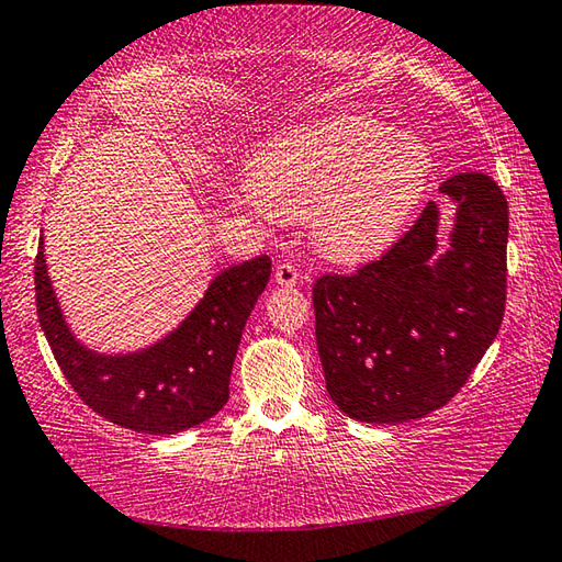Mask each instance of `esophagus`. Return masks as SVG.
Segmentation results:
<instances>
[{
    "instance_id": "1",
    "label": "esophagus",
    "mask_w": 562,
    "mask_h": 562,
    "mask_svg": "<svg viewBox=\"0 0 562 562\" xmlns=\"http://www.w3.org/2000/svg\"><path fill=\"white\" fill-rule=\"evenodd\" d=\"M297 280H300V272L292 262H280L278 268H274V282L282 284V288H294Z\"/></svg>"
}]
</instances>
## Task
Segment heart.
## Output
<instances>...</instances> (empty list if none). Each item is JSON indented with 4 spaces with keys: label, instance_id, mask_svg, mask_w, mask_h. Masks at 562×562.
Here are the masks:
<instances>
[{
    "label": "heart",
    "instance_id": "obj_1",
    "mask_svg": "<svg viewBox=\"0 0 562 562\" xmlns=\"http://www.w3.org/2000/svg\"><path fill=\"white\" fill-rule=\"evenodd\" d=\"M429 173V148L412 133L341 116L265 146L252 160L250 188L280 221H315L327 258L357 262L392 245Z\"/></svg>",
    "mask_w": 562,
    "mask_h": 562
}]
</instances>
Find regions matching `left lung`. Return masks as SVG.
I'll return each mask as SVG.
<instances>
[{
    "instance_id": "8db88e82",
    "label": "left lung",
    "mask_w": 562,
    "mask_h": 562,
    "mask_svg": "<svg viewBox=\"0 0 562 562\" xmlns=\"http://www.w3.org/2000/svg\"><path fill=\"white\" fill-rule=\"evenodd\" d=\"M456 203L451 247L431 266L439 207L351 274L315 280V335L327 392L349 418L404 424L459 394L506 310L508 203L481 170L439 186Z\"/></svg>"
}]
</instances>
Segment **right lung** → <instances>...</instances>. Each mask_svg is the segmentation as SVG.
<instances>
[{"mask_svg":"<svg viewBox=\"0 0 562 562\" xmlns=\"http://www.w3.org/2000/svg\"><path fill=\"white\" fill-rule=\"evenodd\" d=\"M268 255L217 274L173 335L146 351L101 357L71 337L56 304L40 243L34 260L36 315L66 382L83 404L123 429L170 436L207 422L231 396L245 322L270 280Z\"/></svg>","mask_w":562,"mask_h":562,"instance_id":"add662e5","label":"right lung"}]
</instances>
